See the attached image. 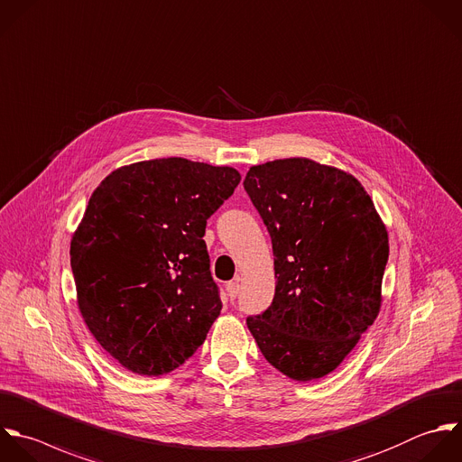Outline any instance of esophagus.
<instances>
[{"label":"esophagus","instance_id":"1","mask_svg":"<svg viewBox=\"0 0 462 462\" xmlns=\"http://www.w3.org/2000/svg\"><path fill=\"white\" fill-rule=\"evenodd\" d=\"M226 293H228L230 300H234V299L239 295V282H236V281H230V282L226 284Z\"/></svg>","mask_w":462,"mask_h":462}]
</instances>
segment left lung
<instances>
[{"instance_id": "left-lung-1", "label": "left lung", "mask_w": 462, "mask_h": 462, "mask_svg": "<svg viewBox=\"0 0 462 462\" xmlns=\"http://www.w3.org/2000/svg\"><path fill=\"white\" fill-rule=\"evenodd\" d=\"M243 185L272 237L277 279L248 329L282 374L324 378L380 313L387 228L353 174L308 158L254 165Z\"/></svg>"}]
</instances>
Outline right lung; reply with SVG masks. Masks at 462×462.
<instances>
[{"instance_id": "obj_1", "label": "right lung", "mask_w": 462, "mask_h": 462, "mask_svg": "<svg viewBox=\"0 0 462 462\" xmlns=\"http://www.w3.org/2000/svg\"><path fill=\"white\" fill-rule=\"evenodd\" d=\"M241 181L232 167L160 158L113 171L71 237L80 315L127 371L160 376L189 360L223 308L203 241Z\"/></svg>"}]
</instances>
